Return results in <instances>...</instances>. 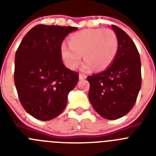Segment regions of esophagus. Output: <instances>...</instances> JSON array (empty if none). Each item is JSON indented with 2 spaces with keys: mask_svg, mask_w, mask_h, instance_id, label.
Wrapping results in <instances>:
<instances>
[{
  "mask_svg": "<svg viewBox=\"0 0 156 156\" xmlns=\"http://www.w3.org/2000/svg\"><path fill=\"white\" fill-rule=\"evenodd\" d=\"M79 78H80V80H85V79H86V78H87V76L84 75V74L80 73Z\"/></svg>",
  "mask_w": 156,
  "mask_h": 156,
  "instance_id": "1",
  "label": "esophagus"
}]
</instances>
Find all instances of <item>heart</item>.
Here are the masks:
<instances>
[{
  "instance_id": "obj_1",
  "label": "heart",
  "mask_w": 156,
  "mask_h": 156,
  "mask_svg": "<svg viewBox=\"0 0 156 156\" xmlns=\"http://www.w3.org/2000/svg\"><path fill=\"white\" fill-rule=\"evenodd\" d=\"M118 51V39L113 30L109 29H88L73 34L69 45L63 44L61 51L69 68L78 67L82 55L86 62L82 69L97 71L105 69L112 64Z\"/></svg>"
}]
</instances>
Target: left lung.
<instances>
[{
  "label": "left lung",
  "instance_id": "left-lung-1",
  "mask_svg": "<svg viewBox=\"0 0 156 156\" xmlns=\"http://www.w3.org/2000/svg\"><path fill=\"white\" fill-rule=\"evenodd\" d=\"M118 39V51L111 66L100 73L88 76V97L98 113L117 119L134 105L141 86V65L137 47L122 29L112 25Z\"/></svg>",
  "mask_w": 156,
  "mask_h": 156
}]
</instances>
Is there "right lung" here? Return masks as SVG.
Segmentation results:
<instances>
[{"instance_id":"add662e5","label":"right lung","mask_w":156,"mask_h":156,"mask_svg":"<svg viewBox=\"0 0 156 156\" xmlns=\"http://www.w3.org/2000/svg\"><path fill=\"white\" fill-rule=\"evenodd\" d=\"M77 27L37 25L22 40L15 57L14 80L19 101L40 120L62 113L67 96L79 80L77 72L64 66L62 44Z\"/></svg>"}]
</instances>
